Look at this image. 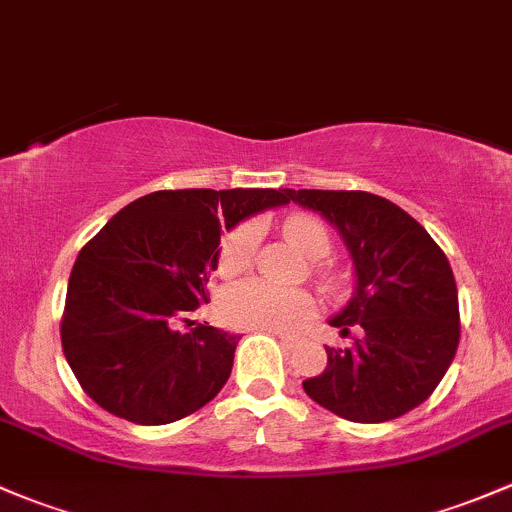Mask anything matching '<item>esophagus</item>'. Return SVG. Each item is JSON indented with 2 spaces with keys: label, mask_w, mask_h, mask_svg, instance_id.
Here are the masks:
<instances>
[{
  "label": "esophagus",
  "mask_w": 512,
  "mask_h": 512,
  "mask_svg": "<svg viewBox=\"0 0 512 512\" xmlns=\"http://www.w3.org/2000/svg\"><path fill=\"white\" fill-rule=\"evenodd\" d=\"M276 335V340L281 342L283 347H293L295 345V337H291V335H281V333H273Z\"/></svg>",
  "instance_id": "esophagus-1"
}]
</instances>
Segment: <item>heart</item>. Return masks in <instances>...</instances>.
<instances>
[{"instance_id":"b5f03b06","label":"heart","mask_w":512,"mask_h":512,"mask_svg":"<svg viewBox=\"0 0 512 512\" xmlns=\"http://www.w3.org/2000/svg\"><path fill=\"white\" fill-rule=\"evenodd\" d=\"M283 234L295 249L308 258H323L330 251V236L313 217H291L283 224ZM256 249V229L251 224L231 231L221 249V268L226 273L244 271ZM226 323L246 330L288 333L313 315V300L300 291H286L258 278L234 283L221 298Z\"/></svg>"}]
</instances>
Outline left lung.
Wrapping results in <instances>:
<instances>
[{"mask_svg": "<svg viewBox=\"0 0 512 512\" xmlns=\"http://www.w3.org/2000/svg\"><path fill=\"white\" fill-rule=\"evenodd\" d=\"M347 246L352 298L328 320L347 347H325L328 367L305 394L347 421L379 424L429 399L456 355L458 291L449 258L402 207L370 192L291 189Z\"/></svg>", "mask_w": 512, "mask_h": 512, "instance_id": "8db88e82", "label": "left lung"}]
</instances>
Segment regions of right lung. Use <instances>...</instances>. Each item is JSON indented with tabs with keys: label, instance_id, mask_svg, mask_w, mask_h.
<instances>
[{
	"label": "right lung",
	"instance_id": "add662e5",
	"mask_svg": "<svg viewBox=\"0 0 512 512\" xmlns=\"http://www.w3.org/2000/svg\"><path fill=\"white\" fill-rule=\"evenodd\" d=\"M288 202L291 189H162L120 209L68 278L61 342L83 392L145 426L212 402L239 335L212 325L179 333L175 323L207 300L221 234Z\"/></svg>",
	"mask_w": 512,
	"mask_h": 512
}]
</instances>
